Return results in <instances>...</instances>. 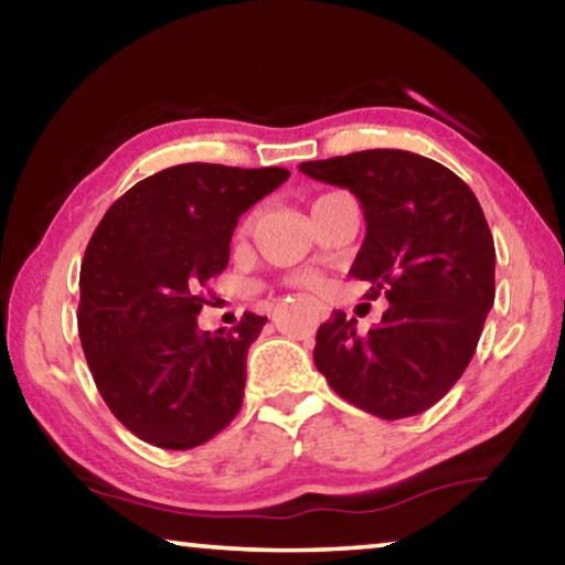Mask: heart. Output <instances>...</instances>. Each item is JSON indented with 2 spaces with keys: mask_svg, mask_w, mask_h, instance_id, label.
<instances>
[{
  "mask_svg": "<svg viewBox=\"0 0 565 565\" xmlns=\"http://www.w3.org/2000/svg\"><path fill=\"white\" fill-rule=\"evenodd\" d=\"M299 281H303V284H309L311 279H309V276H303V279H299Z\"/></svg>",
  "mask_w": 565,
  "mask_h": 565,
  "instance_id": "heart-1",
  "label": "heart"
}]
</instances>
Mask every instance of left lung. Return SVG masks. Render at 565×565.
I'll return each instance as SVG.
<instances>
[{
	"mask_svg": "<svg viewBox=\"0 0 565 565\" xmlns=\"http://www.w3.org/2000/svg\"><path fill=\"white\" fill-rule=\"evenodd\" d=\"M299 168L360 199L366 236L349 274L370 284L366 299L390 301L366 334L334 311L317 331V370L374 417L419 415L462 377L495 301L486 213L450 168L409 150H362Z\"/></svg>",
	"mask_w": 565,
	"mask_h": 565,
	"instance_id": "1",
	"label": "left lung"
}]
</instances>
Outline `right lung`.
Listing matches in <instances>:
<instances>
[{
  "label": "right lung",
  "instance_id": "1",
  "mask_svg": "<svg viewBox=\"0 0 565 565\" xmlns=\"http://www.w3.org/2000/svg\"><path fill=\"white\" fill-rule=\"evenodd\" d=\"M286 168L183 163L115 201L79 268L77 329L105 405L163 450H191L238 415L246 354L266 317L199 329L201 289L228 266L238 216L279 188Z\"/></svg>",
  "mask_w": 565,
  "mask_h": 565
}]
</instances>
